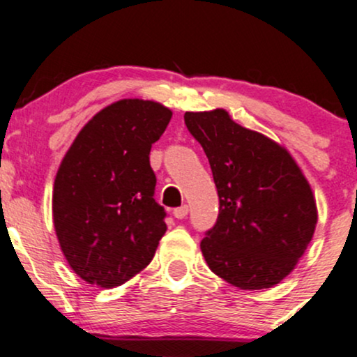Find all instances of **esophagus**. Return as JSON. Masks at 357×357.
Segmentation results:
<instances>
[{
    "instance_id": "obj_1",
    "label": "esophagus",
    "mask_w": 357,
    "mask_h": 357,
    "mask_svg": "<svg viewBox=\"0 0 357 357\" xmlns=\"http://www.w3.org/2000/svg\"><path fill=\"white\" fill-rule=\"evenodd\" d=\"M188 211H190V208H188L186 204H184V206H179V208H176V210L173 211V215H174V218H178V220H183L184 216L188 215Z\"/></svg>"
}]
</instances>
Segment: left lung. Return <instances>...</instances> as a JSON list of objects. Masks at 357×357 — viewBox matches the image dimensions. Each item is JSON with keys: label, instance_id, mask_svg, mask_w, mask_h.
Returning a JSON list of instances; mask_svg holds the SVG:
<instances>
[{"label": "left lung", "instance_id": "8db88e82", "mask_svg": "<svg viewBox=\"0 0 357 357\" xmlns=\"http://www.w3.org/2000/svg\"><path fill=\"white\" fill-rule=\"evenodd\" d=\"M184 122L210 161L218 221L202 241L213 273L241 290L280 284L312 240L317 204L292 154L236 124L225 109L186 112Z\"/></svg>", "mask_w": 357, "mask_h": 357}]
</instances>
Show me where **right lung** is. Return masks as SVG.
<instances>
[{
	"label": "right lung",
	"mask_w": 357,
	"mask_h": 357,
	"mask_svg": "<svg viewBox=\"0 0 357 357\" xmlns=\"http://www.w3.org/2000/svg\"><path fill=\"white\" fill-rule=\"evenodd\" d=\"M171 109L154 100L121 99L80 129L53 183V227L70 268L90 285L112 289L153 260L166 233L154 202L151 147L169 124Z\"/></svg>",
	"instance_id": "obj_1"
}]
</instances>
